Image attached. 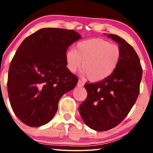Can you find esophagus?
<instances>
[{"label": "esophagus", "mask_w": 153, "mask_h": 153, "mask_svg": "<svg viewBox=\"0 0 153 153\" xmlns=\"http://www.w3.org/2000/svg\"><path fill=\"white\" fill-rule=\"evenodd\" d=\"M77 85H78V87H82L84 85V82L82 81V80H79L78 82V84H77Z\"/></svg>", "instance_id": "1"}]
</instances>
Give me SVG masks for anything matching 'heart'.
I'll list each match as a JSON object with an SVG mask.
<instances>
[{"instance_id":"1","label":"heart","mask_w":153,"mask_h":153,"mask_svg":"<svg viewBox=\"0 0 153 153\" xmlns=\"http://www.w3.org/2000/svg\"><path fill=\"white\" fill-rule=\"evenodd\" d=\"M121 57L118 45L101 38L82 40L76 44L75 50L70 49L65 53L68 69L75 73L82 63V75L93 82L101 81L113 74Z\"/></svg>"}]
</instances>
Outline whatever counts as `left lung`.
I'll return each mask as SVG.
<instances>
[{
    "mask_svg": "<svg viewBox=\"0 0 153 153\" xmlns=\"http://www.w3.org/2000/svg\"><path fill=\"white\" fill-rule=\"evenodd\" d=\"M108 37L119 44L122 50L120 62L107 78L85 84L87 98L79 106L85 124L100 131L115 127L125 119L137 99L143 75L134 48L117 35L108 34Z\"/></svg>",
    "mask_w": 153,
    "mask_h": 153,
    "instance_id": "8db88e82",
    "label": "left lung"
}]
</instances>
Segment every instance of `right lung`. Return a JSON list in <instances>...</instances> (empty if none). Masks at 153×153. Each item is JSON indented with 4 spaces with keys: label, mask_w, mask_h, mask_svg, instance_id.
Segmentation results:
<instances>
[{
    "label": "right lung",
    "mask_w": 153,
    "mask_h": 153,
    "mask_svg": "<svg viewBox=\"0 0 153 153\" xmlns=\"http://www.w3.org/2000/svg\"><path fill=\"white\" fill-rule=\"evenodd\" d=\"M81 36L74 30L45 28L26 37L10 62L8 93L18 118L40 127L54 117L58 102L78 81L66 65L68 47Z\"/></svg>",
    "instance_id": "add662e5"
}]
</instances>
